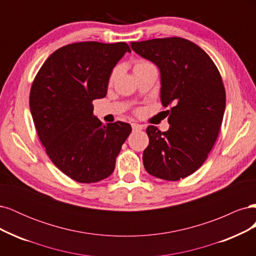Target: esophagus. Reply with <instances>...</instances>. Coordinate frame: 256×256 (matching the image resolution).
Segmentation results:
<instances>
[{
	"label": "esophagus",
	"instance_id": "obj_1",
	"mask_svg": "<svg viewBox=\"0 0 256 256\" xmlns=\"http://www.w3.org/2000/svg\"><path fill=\"white\" fill-rule=\"evenodd\" d=\"M131 127H132V129H134V131L142 130V129H143V125H140V124H136V122H132V124H131Z\"/></svg>",
	"mask_w": 256,
	"mask_h": 256
}]
</instances>
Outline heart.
Masks as SVG:
<instances>
[{
	"label": "heart",
	"mask_w": 256,
	"mask_h": 256,
	"mask_svg": "<svg viewBox=\"0 0 256 256\" xmlns=\"http://www.w3.org/2000/svg\"><path fill=\"white\" fill-rule=\"evenodd\" d=\"M147 66H154V65H152L150 63H148V62H145V60H138V62H136V65H134V72H138V70H140V69H143V68L147 67ZM120 70V67L114 68V70L112 72L111 76H110V82L111 83L116 79V76H118Z\"/></svg>",
	"instance_id": "b5f03b06"
}]
</instances>
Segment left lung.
Listing matches in <instances>:
<instances>
[{
    "mask_svg": "<svg viewBox=\"0 0 256 256\" xmlns=\"http://www.w3.org/2000/svg\"><path fill=\"white\" fill-rule=\"evenodd\" d=\"M132 49L159 68L160 98L173 104L166 132L146 129L150 144L144 168L166 180H180L202 166L219 134L226 90L218 68L198 44L180 37L131 42Z\"/></svg>",
    "mask_w": 256,
    "mask_h": 256,
    "instance_id": "obj_1",
    "label": "left lung"
}]
</instances>
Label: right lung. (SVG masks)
<instances>
[{
	"instance_id": "add662e5",
	"label": "right lung",
	"mask_w": 256,
	"mask_h": 256,
	"mask_svg": "<svg viewBox=\"0 0 256 256\" xmlns=\"http://www.w3.org/2000/svg\"><path fill=\"white\" fill-rule=\"evenodd\" d=\"M131 52L126 42L67 44L46 60L30 92V110L49 158L74 180L109 177L131 132L127 122L106 125L92 113V100L106 97L113 68Z\"/></svg>"
}]
</instances>
